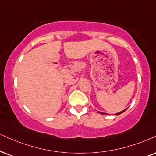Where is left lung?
<instances>
[{"instance_id": "8db88e82", "label": "left lung", "mask_w": 156, "mask_h": 156, "mask_svg": "<svg viewBox=\"0 0 156 156\" xmlns=\"http://www.w3.org/2000/svg\"><path fill=\"white\" fill-rule=\"evenodd\" d=\"M126 110V109H125ZM125 110H123V111H122V112H119V113H117L116 114V115H119V114H122V112H124L125 111ZM98 113L99 114H106V113H104V112H98Z\"/></svg>"}]
</instances>
